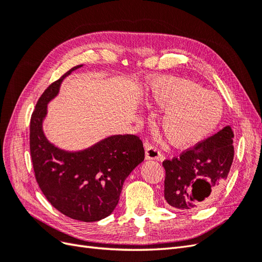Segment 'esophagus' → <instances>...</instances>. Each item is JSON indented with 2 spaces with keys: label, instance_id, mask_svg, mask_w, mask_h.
I'll use <instances>...</instances> for the list:
<instances>
[{
  "label": "esophagus",
  "instance_id": "esophagus-1",
  "mask_svg": "<svg viewBox=\"0 0 262 262\" xmlns=\"http://www.w3.org/2000/svg\"><path fill=\"white\" fill-rule=\"evenodd\" d=\"M163 155L161 154L160 150L156 147L149 145L148 143H145V160H162Z\"/></svg>",
  "mask_w": 262,
  "mask_h": 262
}]
</instances>
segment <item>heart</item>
<instances>
[{"label": "heart", "instance_id": "obj_1", "mask_svg": "<svg viewBox=\"0 0 262 262\" xmlns=\"http://www.w3.org/2000/svg\"><path fill=\"white\" fill-rule=\"evenodd\" d=\"M152 98L155 106L167 110L161 126L169 143L178 148L193 147L208 139L224 114L223 101L215 92L186 78L157 81Z\"/></svg>", "mask_w": 262, "mask_h": 262}]
</instances>
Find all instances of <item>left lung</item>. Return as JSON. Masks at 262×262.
Segmentation results:
<instances>
[{"label":"left lung","mask_w":262,"mask_h":262,"mask_svg":"<svg viewBox=\"0 0 262 262\" xmlns=\"http://www.w3.org/2000/svg\"><path fill=\"white\" fill-rule=\"evenodd\" d=\"M234 133L229 125L163 166L165 200L170 207L191 211L210 204L221 192L234 160Z\"/></svg>","instance_id":"8db88e82"}]
</instances>
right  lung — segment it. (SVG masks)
<instances>
[{"instance_id":"1","label":"right lung","mask_w":262,"mask_h":262,"mask_svg":"<svg viewBox=\"0 0 262 262\" xmlns=\"http://www.w3.org/2000/svg\"><path fill=\"white\" fill-rule=\"evenodd\" d=\"M82 67L71 69L39 98L30 119V154L47 200L71 219L96 222L114 212L124 180L144 161V148L131 134L110 136L80 150L60 148L47 139L48 104L58 96L63 80Z\"/></svg>"}]
</instances>
